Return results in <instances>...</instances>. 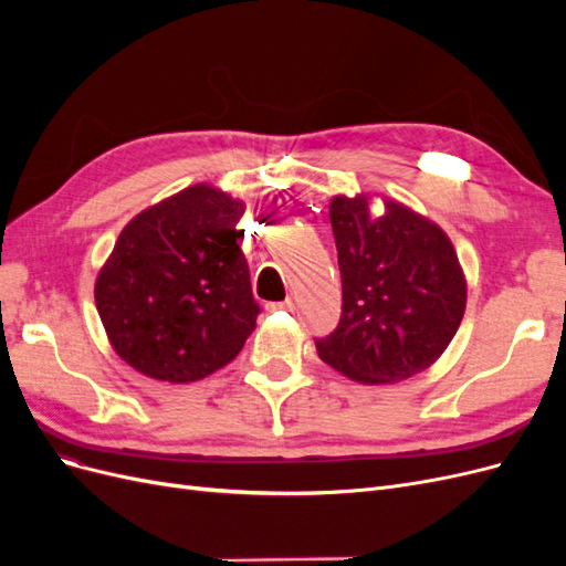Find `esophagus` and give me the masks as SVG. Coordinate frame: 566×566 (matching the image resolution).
<instances>
[{
    "instance_id": "obj_1",
    "label": "esophagus",
    "mask_w": 566,
    "mask_h": 566,
    "mask_svg": "<svg viewBox=\"0 0 566 566\" xmlns=\"http://www.w3.org/2000/svg\"><path fill=\"white\" fill-rule=\"evenodd\" d=\"M266 310H269V312H281V310H283V312H293V310H295V300H293V297H285L283 302H271V304L266 306Z\"/></svg>"
}]
</instances>
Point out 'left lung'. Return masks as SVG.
<instances>
[{
  "label": "left lung",
  "mask_w": 566,
  "mask_h": 566,
  "mask_svg": "<svg viewBox=\"0 0 566 566\" xmlns=\"http://www.w3.org/2000/svg\"><path fill=\"white\" fill-rule=\"evenodd\" d=\"M385 208L370 219L366 198H333L342 316L328 337L316 339L325 364L368 385L430 368L453 339L468 300L449 235L399 202Z\"/></svg>",
  "instance_id": "obj_1"
}]
</instances>
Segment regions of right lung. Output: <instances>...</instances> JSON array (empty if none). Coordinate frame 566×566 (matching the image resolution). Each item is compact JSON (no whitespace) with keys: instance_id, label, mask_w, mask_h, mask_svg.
I'll use <instances>...</instances> for the list:
<instances>
[{"instance_id":"right-lung-1","label":"right lung","mask_w":566,"mask_h":566,"mask_svg":"<svg viewBox=\"0 0 566 566\" xmlns=\"http://www.w3.org/2000/svg\"><path fill=\"white\" fill-rule=\"evenodd\" d=\"M241 200L198 184L136 214L96 279V310L129 366L193 382L231 364L260 304L238 229Z\"/></svg>"}]
</instances>
